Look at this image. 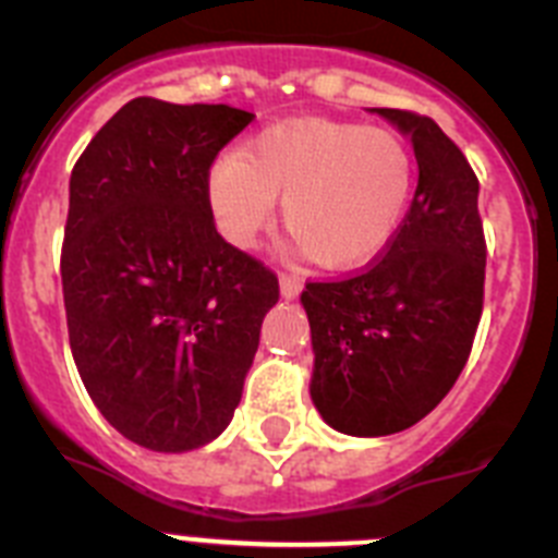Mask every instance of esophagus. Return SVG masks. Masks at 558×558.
Masks as SVG:
<instances>
[{
  "label": "esophagus",
  "instance_id": "esophagus-1",
  "mask_svg": "<svg viewBox=\"0 0 558 558\" xmlns=\"http://www.w3.org/2000/svg\"><path fill=\"white\" fill-rule=\"evenodd\" d=\"M279 293L282 299H295V295L302 293V279H295V276L282 274L279 276Z\"/></svg>",
  "mask_w": 558,
  "mask_h": 558
}]
</instances>
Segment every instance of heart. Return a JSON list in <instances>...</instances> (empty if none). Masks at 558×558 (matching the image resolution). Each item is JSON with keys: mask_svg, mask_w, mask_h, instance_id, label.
Wrapping results in <instances>:
<instances>
[{"mask_svg": "<svg viewBox=\"0 0 558 558\" xmlns=\"http://www.w3.org/2000/svg\"><path fill=\"white\" fill-rule=\"evenodd\" d=\"M416 161L386 128L295 117L223 153L206 175L220 236L254 248L282 198L295 245L327 270H352L388 248L405 220Z\"/></svg>", "mask_w": 558, "mask_h": 558, "instance_id": "obj_1", "label": "heart"}]
</instances>
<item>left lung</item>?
<instances>
[{"label": "left lung", "instance_id": "left-lung-1", "mask_svg": "<svg viewBox=\"0 0 558 558\" xmlns=\"http://www.w3.org/2000/svg\"><path fill=\"white\" fill-rule=\"evenodd\" d=\"M416 153L413 204L386 256L302 293L313 335L310 397L332 430H408L456 386L483 310L486 243L477 179L430 117L372 108Z\"/></svg>", "mask_w": 558, "mask_h": 558}]
</instances>
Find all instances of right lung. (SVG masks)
I'll return each mask as SVG.
<instances>
[{
  "label": "right lung",
  "instance_id": "obj_1",
  "mask_svg": "<svg viewBox=\"0 0 558 558\" xmlns=\"http://www.w3.org/2000/svg\"><path fill=\"white\" fill-rule=\"evenodd\" d=\"M251 120L136 97L69 179V347L97 411L145 450H198L229 427L279 302L276 276L226 243L206 204L211 161Z\"/></svg>",
  "mask_w": 558,
  "mask_h": 558
}]
</instances>
